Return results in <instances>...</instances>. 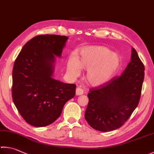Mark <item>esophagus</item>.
Returning a JSON list of instances; mask_svg holds the SVG:
<instances>
[{"label":"esophagus","mask_w":154,"mask_h":154,"mask_svg":"<svg viewBox=\"0 0 154 154\" xmlns=\"http://www.w3.org/2000/svg\"><path fill=\"white\" fill-rule=\"evenodd\" d=\"M83 93H84L83 90L81 88H79V87H78V88H76V94L78 95V96H79V95H82Z\"/></svg>","instance_id":"esophagus-1"}]
</instances>
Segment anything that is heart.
<instances>
[{"label":"heart","mask_w":154,"mask_h":154,"mask_svg":"<svg viewBox=\"0 0 154 154\" xmlns=\"http://www.w3.org/2000/svg\"><path fill=\"white\" fill-rule=\"evenodd\" d=\"M120 65V56L109 48L100 45L86 46L81 49L78 58L74 55L68 57L67 72L69 76L76 77L79 76L80 69H87V83L97 86L111 80Z\"/></svg>","instance_id":"1"}]
</instances>
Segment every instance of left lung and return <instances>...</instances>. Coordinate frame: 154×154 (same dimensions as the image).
Segmentation results:
<instances>
[{
	"instance_id": "obj_1",
	"label": "left lung",
	"mask_w": 154,
	"mask_h": 154,
	"mask_svg": "<svg viewBox=\"0 0 154 154\" xmlns=\"http://www.w3.org/2000/svg\"><path fill=\"white\" fill-rule=\"evenodd\" d=\"M144 70L133 48L131 62L121 75L89 90L85 118L91 127L106 132L123 125L140 103Z\"/></svg>"
}]
</instances>
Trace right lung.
Listing matches in <instances>:
<instances>
[{"label": "right lung", "instance_id": "1", "mask_svg": "<svg viewBox=\"0 0 154 154\" xmlns=\"http://www.w3.org/2000/svg\"><path fill=\"white\" fill-rule=\"evenodd\" d=\"M68 37L40 35L25 43L14 61L12 97L26 122L34 127L51 124L76 94V85L51 78L55 56H61Z\"/></svg>", "mask_w": 154, "mask_h": 154}]
</instances>
